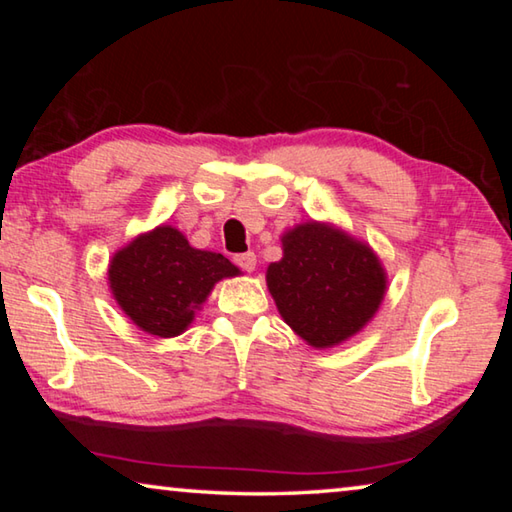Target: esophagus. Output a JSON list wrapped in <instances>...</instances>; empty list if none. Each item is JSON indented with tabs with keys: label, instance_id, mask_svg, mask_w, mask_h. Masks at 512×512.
<instances>
[{
	"label": "esophagus",
	"instance_id": "1",
	"mask_svg": "<svg viewBox=\"0 0 512 512\" xmlns=\"http://www.w3.org/2000/svg\"><path fill=\"white\" fill-rule=\"evenodd\" d=\"M235 264L239 266V268H244V271H255V266H257V255L255 253H241V255H237L235 257Z\"/></svg>",
	"mask_w": 512,
	"mask_h": 512
}]
</instances>
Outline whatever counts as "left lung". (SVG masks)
<instances>
[{
    "instance_id": "left-lung-1",
    "label": "left lung",
    "mask_w": 512,
    "mask_h": 512,
    "mask_svg": "<svg viewBox=\"0 0 512 512\" xmlns=\"http://www.w3.org/2000/svg\"><path fill=\"white\" fill-rule=\"evenodd\" d=\"M280 241L282 259L268 264L266 287L302 341L316 350L334 348L375 318L388 277L366 241L325 221L293 225Z\"/></svg>"
}]
</instances>
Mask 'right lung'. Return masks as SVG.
<instances>
[{
	"instance_id": "1",
	"label": "right lung",
	"mask_w": 512,
	"mask_h": 512,
	"mask_svg": "<svg viewBox=\"0 0 512 512\" xmlns=\"http://www.w3.org/2000/svg\"><path fill=\"white\" fill-rule=\"evenodd\" d=\"M241 275L221 253L189 246L173 225L142 232L112 255L108 284L119 309L142 332L171 339L194 323L214 284Z\"/></svg>"
}]
</instances>
